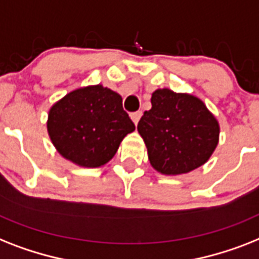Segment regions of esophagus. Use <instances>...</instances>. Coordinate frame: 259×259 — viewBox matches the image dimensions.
<instances>
[{
  "label": "esophagus",
  "mask_w": 259,
  "mask_h": 259,
  "mask_svg": "<svg viewBox=\"0 0 259 259\" xmlns=\"http://www.w3.org/2000/svg\"><path fill=\"white\" fill-rule=\"evenodd\" d=\"M141 115H142L141 111H136V113H132V114H130V117H132V119H133V122L136 123V125L138 123V121H140Z\"/></svg>",
  "instance_id": "1"
}]
</instances>
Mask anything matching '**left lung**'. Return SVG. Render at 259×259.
<instances>
[{"instance_id": "1", "label": "left lung", "mask_w": 259, "mask_h": 259, "mask_svg": "<svg viewBox=\"0 0 259 259\" xmlns=\"http://www.w3.org/2000/svg\"><path fill=\"white\" fill-rule=\"evenodd\" d=\"M149 161L166 176L189 173L210 158L218 145L220 125L202 101L190 94L158 89L151 109L138 122Z\"/></svg>"}]
</instances>
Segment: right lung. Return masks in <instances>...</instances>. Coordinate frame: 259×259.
Instances as JSON below:
<instances>
[{
	"mask_svg": "<svg viewBox=\"0 0 259 259\" xmlns=\"http://www.w3.org/2000/svg\"><path fill=\"white\" fill-rule=\"evenodd\" d=\"M134 129L121 96L102 85L73 90L48 117V133L58 153L83 167L108 163Z\"/></svg>",
	"mask_w": 259,
	"mask_h": 259,
	"instance_id": "1",
	"label": "right lung"
}]
</instances>
